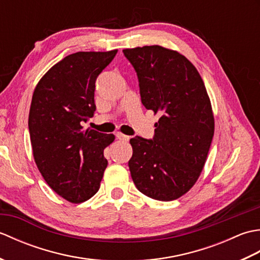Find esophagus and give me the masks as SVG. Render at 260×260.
Wrapping results in <instances>:
<instances>
[{
	"label": "esophagus",
	"mask_w": 260,
	"mask_h": 260,
	"mask_svg": "<svg viewBox=\"0 0 260 260\" xmlns=\"http://www.w3.org/2000/svg\"><path fill=\"white\" fill-rule=\"evenodd\" d=\"M116 137H117L118 140H120V141H125V142H127V141L129 140V136L124 135V134H121V133H117V134H116Z\"/></svg>",
	"instance_id": "esophagus-1"
}]
</instances>
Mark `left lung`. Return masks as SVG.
<instances>
[{
    "mask_svg": "<svg viewBox=\"0 0 260 260\" xmlns=\"http://www.w3.org/2000/svg\"><path fill=\"white\" fill-rule=\"evenodd\" d=\"M123 52L136 71L142 104L161 115L152 140L129 141L132 179L143 194L175 200L194 185L212 142L214 119L206 86L179 52L159 46Z\"/></svg>",
    "mask_w": 260,
    "mask_h": 260,
    "instance_id": "left-lung-1",
    "label": "left lung"
}]
</instances>
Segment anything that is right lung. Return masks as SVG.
<instances>
[{"instance_id":"1","label":"right lung","mask_w":260,"mask_h":260,"mask_svg":"<svg viewBox=\"0 0 260 260\" xmlns=\"http://www.w3.org/2000/svg\"><path fill=\"white\" fill-rule=\"evenodd\" d=\"M117 50L76 52L48 71L33 92L29 132L37 167L48 185L73 203L87 201L101 186L113 134L84 129L96 110L95 84Z\"/></svg>"}]
</instances>
